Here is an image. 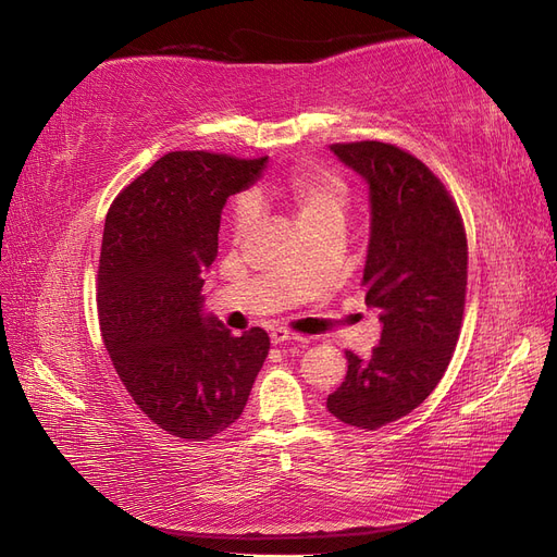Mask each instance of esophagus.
I'll return each mask as SVG.
<instances>
[{"label":"esophagus","instance_id":"1","mask_svg":"<svg viewBox=\"0 0 557 557\" xmlns=\"http://www.w3.org/2000/svg\"><path fill=\"white\" fill-rule=\"evenodd\" d=\"M271 339H273V345L302 343V337H298V335H294V333H289V331H284V329H275V331L271 333Z\"/></svg>","mask_w":557,"mask_h":557}]
</instances>
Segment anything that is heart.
<instances>
[{"instance_id": "obj_1", "label": "heart", "mask_w": 557, "mask_h": 557, "mask_svg": "<svg viewBox=\"0 0 557 557\" xmlns=\"http://www.w3.org/2000/svg\"><path fill=\"white\" fill-rule=\"evenodd\" d=\"M275 196L289 203L296 212V222L300 231L319 228L324 224L345 222V212L349 206V189L345 181L326 169H298L282 183L268 187ZM261 206L255 194H245L233 206L231 231L233 238L240 240L255 228L259 220Z\"/></svg>"}]
</instances>
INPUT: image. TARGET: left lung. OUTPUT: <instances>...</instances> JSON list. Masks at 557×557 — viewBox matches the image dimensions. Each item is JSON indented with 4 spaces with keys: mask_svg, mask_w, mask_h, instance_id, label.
Segmentation results:
<instances>
[{
    "mask_svg": "<svg viewBox=\"0 0 557 557\" xmlns=\"http://www.w3.org/2000/svg\"><path fill=\"white\" fill-rule=\"evenodd\" d=\"M331 152L370 189L366 305L380 312V345L347 351L349 370L326 407L376 430L417 409L451 361L468 286V238L451 196L421 159L380 140L335 143Z\"/></svg>",
    "mask_w": 557,
    "mask_h": 557,
    "instance_id": "8db88e82",
    "label": "left lung"
}]
</instances>
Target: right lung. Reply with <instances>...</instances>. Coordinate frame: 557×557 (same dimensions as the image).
<instances>
[{"label":"right lung","mask_w":557,"mask_h":557,"mask_svg":"<svg viewBox=\"0 0 557 557\" xmlns=\"http://www.w3.org/2000/svg\"><path fill=\"white\" fill-rule=\"evenodd\" d=\"M265 159L169 152L106 214L103 345L140 411L181 440L206 442L236 423L271 349L263 329L233 337L201 296L222 208L259 181Z\"/></svg>","instance_id":"obj_1"}]
</instances>
